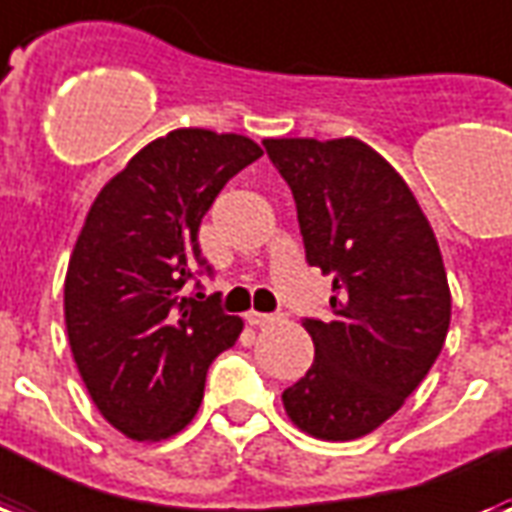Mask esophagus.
<instances>
[{
	"mask_svg": "<svg viewBox=\"0 0 512 512\" xmlns=\"http://www.w3.org/2000/svg\"><path fill=\"white\" fill-rule=\"evenodd\" d=\"M282 314H263V311H249L247 314V322L252 327H265V325H273V322H282Z\"/></svg>",
	"mask_w": 512,
	"mask_h": 512,
	"instance_id": "esophagus-1",
	"label": "esophagus"
}]
</instances>
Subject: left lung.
<instances>
[{
    "label": "left lung",
    "mask_w": 512,
    "mask_h": 512,
    "mask_svg": "<svg viewBox=\"0 0 512 512\" xmlns=\"http://www.w3.org/2000/svg\"><path fill=\"white\" fill-rule=\"evenodd\" d=\"M263 144L298 206L306 260L335 273L333 319H303L314 362L284 389V411L311 438L357 440L403 408L446 343L451 290L438 239L370 144Z\"/></svg>",
    "instance_id": "1"
}]
</instances>
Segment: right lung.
Masks as SVG:
<instances>
[{
	"mask_svg": "<svg viewBox=\"0 0 512 512\" xmlns=\"http://www.w3.org/2000/svg\"><path fill=\"white\" fill-rule=\"evenodd\" d=\"M260 155L249 136L177 128L136 152L88 209L66 268V335L88 395L126 438L185 429L212 360L239 341L244 322L217 295L185 298L182 287L190 265L206 263L204 214Z\"/></svg>",
	"mask_w": 512,
	"mask_h": 512,
	"instance_id": "add662e5",
	"label": "right lung"
}]
</instances>
